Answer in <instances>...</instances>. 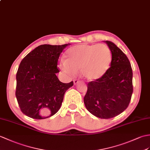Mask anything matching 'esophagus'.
<instances>
[{"instance_id":"34e87169","label":"esophagus","mask_w":150,"mask_h":150,"mask_svg":"<svg viewBox=\"0 0 150 150\" xmlns=\"http://www.w3.org/2000/svg\"><path fill=\"white\" fill-rule=\"evenodd\" d=\"M79 82V80H78V79H74V85H76V84H77V83Z\"/></svg>"}]
</instances>
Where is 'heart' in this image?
<instances>
[{
  "instance_id": "heart-1",
  "label": "heart",
  "mask_w": 150,
  "mask_h": 150,
  "mask_svg": "<svg viewBox=\"0 0 150 150\" xmlns=\"http://www.w3.org/2000/svg\"><path fill=\"white\" fill-rule=\"evenodd\" d=\"M111 61L112 53L106 45L82 44L69 48L60 68L69 74L81 71L86 81H95L106 74Z\"/></svg>"
}]
</instances>
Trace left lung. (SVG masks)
Wrapping results in <instances>:
<instances>
[{
	"label": "left lung",
	"mask_w": 150,
	"mask_h": 150,
	"mask_svg": "<svg viewBox=\"0 0 150 150\" xmlns=\"http://www.w3.org/2000/svg\"><path fill=\"white\" fill-rule=\"evenodd\" d=\"M112 53L110 67L102 78L88 83L83 98L90 113L101 119L117 116L129 105L132 93V69L127 55L114 43L105 41Z\"/></svg>",
	"instance_id": "8db88e82"
}]
</instances>
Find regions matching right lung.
Here are the masks:
<instances>
[{"instance_id": "add662e5", "label": "right lung", "mask_w": 150, "mask_h": 150, "mask_svg": "<svg viewBox=\"0 0 150 150\" xmlns=\"http://www.w3.org/2000/svg\"><path fill=\"white\" fill-rule=\"evenodd\" d=\"M68 45H40L21 61L15 95L21 111L28 117L42 120L53 116L74 85L73 81L61 82L56 75L59 55Z\"/></svg>"}]
</instances>
